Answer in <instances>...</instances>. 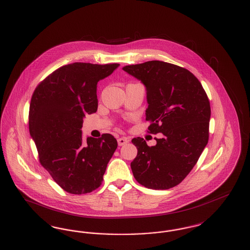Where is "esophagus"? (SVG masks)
I'll return each instance as SVG.
<instances>
[{
  "instance_id": "obj_1",
  "label": "esophagus",
  "mask_w": 250,
  "mask_h": 250,
  "mask_svg": "<svg viewBox=\"0 0 250 250\" xmlns=\"http://www.w3.org/2000/svg\"><path fill=\"white\" fill-rule=\"evenodd\" d=\"M117 142H118V145H119V146H123V145H125V144H127V143H129L128 139H127V138H125V137H121V138H119V139L117 140Z\"/></svg>"
}]
</instances>
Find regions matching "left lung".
Here are the masks:
<instances>
[{
  "mask_svg": "<svg viewBox=\"0 0 250 250\" xmlns=\"http://www.w3.org/2000/svg\"><path fill=\"white\" fill-rule=\"evenodd\" d=\"M123 70L145 86L148 129L163 135L152 147L143 138L132 140L138 149L133 175L145 188H171L187 177L208 143L209 99L199 80L178 65L149 61Z\"/></svg>",
  "mask_w": 250,
  "mask_h": 250,
  "instance_id": "obj_1",
  "label": "left lung"
}]
</instances>
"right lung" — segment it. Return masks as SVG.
I'll use <instances>...</instances> for the list:
<instances>
[{"instance_id":"right-lung-1","label":"right lung","mask_w":250,"mask_h":250,"mask_svg":"<svg viewBox=\"0 0 250 250\" xmlns=\"http://www.w3.org/2000/svg\"><path fill=\"white\" fill-rule=\"evenodd\" d=\"M119 63L73 62L51 73L37 86L29 110V130L41 165L63 190L86 194L100 187L117 148L110 134L83 139L86 114L95 113L97 83Z\"/></svg>"}]
</instances>
